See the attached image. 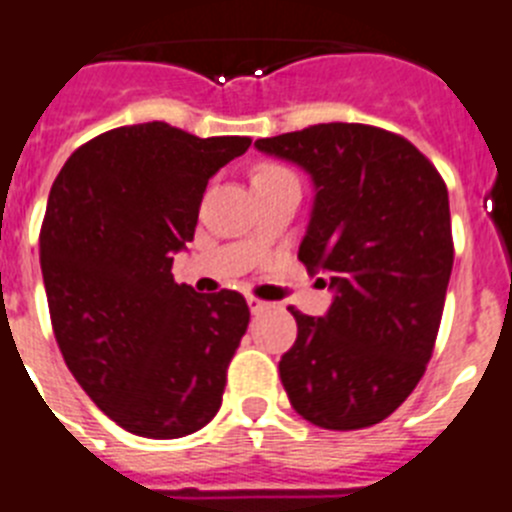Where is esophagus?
<instances>
[{"label":"esophagus","instance_id":"esophagus-1","mask_svg":"<svg viewBox=\"0 0 512 512\" xmlns=\"http://www.w3.org/2000/svg\"><path fill=\"white\" fill-rule=\"evenodd\" d=\"M247 304H249V312H252V315H260V312H265V309L270 307L268 302L257 299V296H247Z\"/></svg>","mask_w":512,"mask_h":512}]
</instances>
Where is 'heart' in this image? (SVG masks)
<instances>
[{"label": "heart", "mask_w": 512, "mask_h": 512, "mask_svg": "<svg viewBox=\"0 0 512 512\" xmlns=\"http://www.w3.org/2000/svg\"><path fill=\"white\" fill-rule=\"evenodd\" d=\"M276 169H278V166H270V163H268V166H260V169H257L255 174H265V171H276Z\"/></svg>", "instance_id": "b5f03b06"}]
</instances>
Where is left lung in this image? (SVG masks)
Wrapping results in <instances>:
<instances>
[{"label":"left lung","instance_id":"left-lung-1","mask_svg":"<svg viewBox=\"0 0 512 512\" xmlns=\"http://www.w3.org/2000/svg\"><path fill=\"white\" fill-rule=\"evenodd\" d=\"M255 148L312 179L299 260L333 291L325 317L291 309L283 390L315 427H372L409 398L435 349L453 270L445 182L409 140L369 124H315Z\"/></svg>","mask_w":512,"mask_h":512}]
</instances>
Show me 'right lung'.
<instances>
[{
  "instance_id": "obj_1",
  "label": "right lung",
  "mask_w": 512,
  "mask_h": 512,
  "mask_svg": "<svg viewBox=\"0 0 512 512\" xmlns=\"http://www.w3.org/2000/svg\"><path fill=\"white\" fill-rule=\"evenodd\" d=\"M249 137H195L166 122L117 127L67 158L41 226V273L64 362L103 414L153 440L218 414L249 325L242 294H197L171 276L208 179Z\"/></svg>"
}]
</instances>
